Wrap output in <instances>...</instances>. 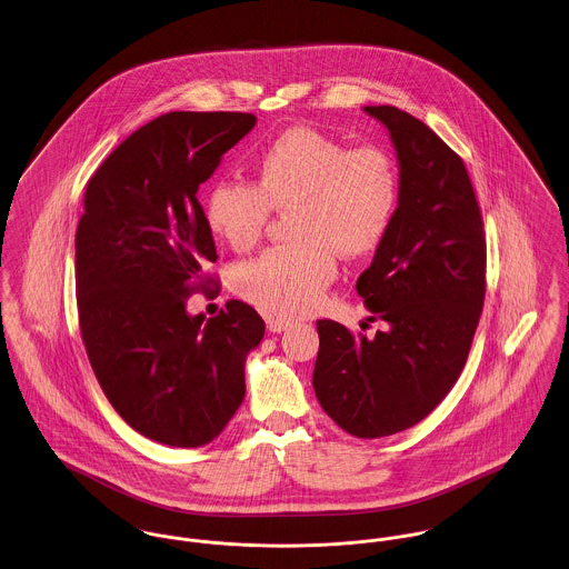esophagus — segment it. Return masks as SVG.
I'll list each match as a JSON object with an SVG mask.
<instances>
[{
    "label": "esophagus",
    "mask_w": 569,
    "mask_h": 569,
    "mask_svg": "<svg viewBox=\"0 0 569 569\" xmlns=\"http://www.w3.org/2000/svg\"><path fill=\"white\" fill-rule=\"evenodd\" d=\"M290 325H292V322H290L288 318H274V316H268V318H266V327H268V331H272V333H281V331H286Z\"/></svg>",
    "instance_id": "1"
}]
</instances>
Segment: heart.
Wrapping results in <instances>:
<instances>
[{
	"instance_id": "obj_1",
	"label": "heart",
	"mask_w": 569,
	"mask_h": 569,
	"mask_svg": "<svg viewBox=\"0 0 569 569\" xmlns=\"http://www.w3.org/2000/svg\"><path fill=\"white\" fill-rule=\"evenodd\" d=\"M400 197L392 156L297 126L268 142L256 183L219 179L203 201L208 227L233 251L260 242L272 212L290 214L295 244L236 270L238 292L268 313L301 316L336 277V253L363 258L386 240Z\"/></svg>"
}]
</instances>
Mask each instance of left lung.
Listing matches in <instances>:
<instances>
[{"label": "left lung", "instance_id": "obj_1", "mask_svg": "<svg viewBox=\"0 0 569 569\" xmlns=\"http://www.w3.org/2000/svg\"><path fill=\"white\" fill-rule=\"evenodd\" d=\"M363 110L390 130L400 164L392 227L357 279L368 320L390 331L366 338L318 320L313 390L338 427L375 439L425 420L457 383L485 303L487 244L463 160L416 117Z\"/></svg>", "mask_w": 569, "mask_h": 569}]
</instances>
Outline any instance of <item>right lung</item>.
<instances>
[{"mask_svg":"<svg viewBox=\"0 0 569 569\" xmlns=\"http://www.w3.org/2000/svg\"><path fill=\"white\" fill-rule=\"evenodd\" d=\"M249 112H167L128 136L88 179L76 233V297L92 372L144 438L194 448L244 400V359L262 316L227 301L214 318L186 301L217 286L212 229L197 199Z\"/></svg>","mask_w":569,"mask_h":569,"instance_id":"1","label":"right lung"}]
</instances>
